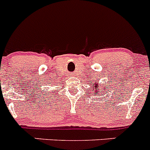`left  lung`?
I'll return each mask as SVG.
<instances>
[{
	"label": "left lung",
	"mask_w": 150,
	"mask_h": 150,
	"mask_svg": "<svg viewBox=\"0 0 150 150\" xmlns=\"http://www.w3.org/2000/svg\"><path fill=\"white\" fill-rule=\"evenodd\" d=\"M98 82H96H96H94L93 83V88H95V91H94V93H96V95H97V94H99V95H101V93H102V92H100V91H98L97 90V87H98V83H97ZM104 88H106L107 89V88H108V87H103Z\"/></svg>",
	"instance_id": "1"
}]
</instances>
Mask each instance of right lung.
<instances>
[{"instance_id":"add662e5","label":"right lung","mask_w":150,"mask_h":150,"mask_svg":"<svg viewBox=\"0 0 150 150\" xmlns=\"http://www.w3.org/2000/svg\"><path fill=\"white\" fill-rule=\"evenodd\" d=\"M48 93V92H47V91H45V93H44V95H45V93Z\"/></svg>"}]
</instances>
